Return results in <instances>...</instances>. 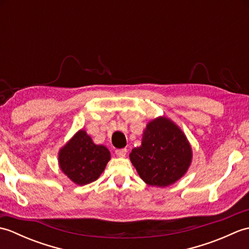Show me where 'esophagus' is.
I'll list each match as a JSON object with an SVG mask.
<instances>
[{"label": "esophagus", "mask_w": 249, "mask_h": 249, "mask_svg": "<svg viewBox=\"0 0 249 249\" xmlns=\"http://www.w3.org/2000/svg\"><path fill=\"white\" fill-rule=\"evenodd\" d=\"M126 153H127V150H126V149H118V150H115V154L118 155L119 157H124L126 155Z\"/></svg>", "instance_id": "34e87169"}]
</instances>
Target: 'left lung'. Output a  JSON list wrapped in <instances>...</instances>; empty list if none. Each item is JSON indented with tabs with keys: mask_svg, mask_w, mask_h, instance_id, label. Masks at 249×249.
Listing matches in <instances>:
<instances>
[{
	"mask_svg": "<svg viewBox=\"0 0 249 249\" xmlns=\"http://www.w3.org/2000/svg\"><path fill=\"white\" fill-rule=\"evenodd\" d=\"M129 157L146 184L166 187L187 171L192 147L176 124L166 118H158L147 124L141 146L135 147Z\"/></svg>",
	"mask_w": 249,
	"mask_h": 249,
	"instance_id": "8db88e82",
	"label": "left lung"
}]
</instances>
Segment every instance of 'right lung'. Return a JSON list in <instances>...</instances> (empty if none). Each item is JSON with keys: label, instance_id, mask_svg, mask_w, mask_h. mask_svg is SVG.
Listing matches in <instances>:
<instances>
[{"label": "right lung", "instance_id": "add662e5", "mask_svg": "<svg viewBox=\"0 0 249 249\" xmlns=\"http://www.w3.org/2000/svg\"><path fill=\"white\" fill-rule=\"evenodd\" d=\"M109 160L107 147L94 144L84 130L78 131L59 154L61 170L78 185L96 181Z\"/></svg>", "mask_w": 249, "mask_h": 249}]
</instances>
